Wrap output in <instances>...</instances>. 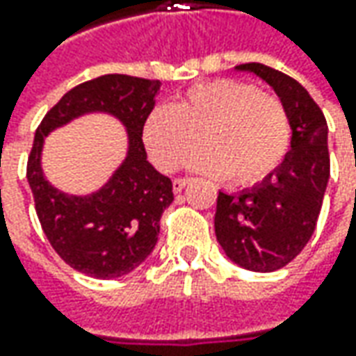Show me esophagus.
I'll list each match as a JSON object with an SVG mask.
<instances>
[{
    "instance_id": "esophagus-1",
    "label": "esophagus",
    "mask_w": 356,
    "mask_h": 356,
    "mask_svg": "<svg viewBox=\"0 0 356 356\" xmlns=\"http://www.w3.org/2000/svg\"><path fill=\"white\" fill-rule=\"evenodd\" d=\"M190 180L188 178H176L174 182H172V190H174V194H180L182 190H184V186L188 184Z\"/></svg>"
}]
</instances>
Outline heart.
I'll return each instance as SVG.
<instances>
[{"label": "heart", "mask_w": 356, "mask_h": 356, "mask_svg": "<svg viewBox=\"0 0 356 356\" xmlns=\"http://www.w3.org/2000/svg\"><path fill=\"white\" fill-rule=\"evenodd\" d=\"M144 146L160 170L174 172L200 144L194 170L234 184L255 186L273 176L291 150V118L277 97L238 79H218L160 104L144 120Z\"/></svg>", "instance_id": "b5f03b06"}]
</instances>
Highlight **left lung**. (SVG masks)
I'll return each instance as SVG.
<instances>
[{
	"mask_svg": "<svg viewBox=\"0 0 356 356\" xmlns=\"http://www.w3.org/2000/svg\"><path fill=\"white\" fill-rule=\"evenodd\" d=\"M269 83L285 104L293 140L273 176L239 194H218L216 238L226 255L252 271H275L295 259L315 232L329 182L327 120L293 76L261 63L239 65Z\"/></svg>",
	"mask_w": 356,
	"mask_h": 356,
	"instance_id": "obj_1",
	"label": "left lung"
}]
</instances>
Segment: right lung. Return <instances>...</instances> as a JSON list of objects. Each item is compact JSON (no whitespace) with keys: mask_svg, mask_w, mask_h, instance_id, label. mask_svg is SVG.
<instances>
[{"mask_svg":"<svg viewBox=\"0 0 356 356\" xmlns=\"http://www.w3.org/2000/svg\"><path fill=\"white\" fill-rule=\"evenodd\" d=\"M160 81L103 75L71 89L51 106L35 130L27 158V182L35 212L49 243L65 264L97 280L130 273L150 255L160 234V216L174 200L168 176L146 160L144 120L156 103ZM90 110L118 116L129 129V156L115 176L90 197H67L40 172L42 136Z\"/></svg>","mask_w":356,"mask_h":356,"instance_id":"obj_1","label":"right lung"}]
</instances>
